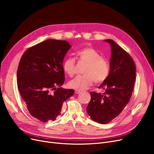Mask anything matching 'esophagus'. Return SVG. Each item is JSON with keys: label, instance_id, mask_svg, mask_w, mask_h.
Returning <instances> with one entry per match:
<instances>
[{"label": "esophagus", "instance_id": "34e87169", "mask_svg": "<svg viewBox=\"0 0 154 154\" xmlns=\"http://www.w3.org/2000/svg\"><path fill=\"white\" fill-rule=\"evenodd\" d=\"M81 92H82V91H79V90H76V91H75V93H76V94H80Z\"/></svg>", "mask_w": 154, "mask_h": 154}]
</instances>
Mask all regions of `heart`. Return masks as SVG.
Instances as JSON below:
<instances>
[{
  "label": "heart",
  "instance_id": "b5f03b06",
  "mask_svg": "<svg viewBox=\"0 0 154 154\" xmlns=\"http://www.w3.org/2000/svg\"><path fill=\"white\" fill-rule=\"evenodd\" d=\"M77 58L81 62L87 63L83 75L78 76L69 83V86L76 90L83 91L89 87L94 82L101 83L108 78L110 65L107 60L101 57V54L90 47L83 48L76 53ZM62 68L64 72L72 76L75 71V60L72 57H67L63 60Z\"/></svg>",
  "mask_w": 154,
  "mask_h": 154
}]
</instances>
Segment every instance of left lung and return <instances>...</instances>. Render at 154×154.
Wrapping results in <instances>:
<instances>
[{"label":"left lung","instance_id":"8db88e82","mask_svg":"<svg viewBox=\"0 0 154 154\" xmlns=\"http://www.w3.org/2000/svg\"><path fill=\"white\" fill-rule=\"evenodd\" d=\"M111 47L110 73L98 88L103 94L91 92V100L87 112L95 122L106 124L117 117L129 102L136 80L133 59L112 40H104Z\"/></svg>","mask_w":154,"mask_h":154}]
</instances>
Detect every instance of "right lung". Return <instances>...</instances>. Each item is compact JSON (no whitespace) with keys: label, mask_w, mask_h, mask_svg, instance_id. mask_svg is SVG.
<instances>
[{"label":"right lung","mask_w":154,"mask_h":154,"mask_svg":"<svg viewBox=\"0 0 154 154\" xmlns=\"http://www.w3.org/2000/svg\"><path fill=\"white\" fill-rule=\"evenodd\" d=\"M71 48L66 40L48 39L27 49L20 60L18 89L30 114L42 122L54 121L74 93L60 87L65 81L63 58Z\"/></svg>","instance_id":"1"}]
</instances>
